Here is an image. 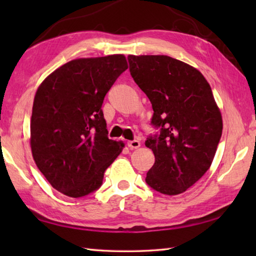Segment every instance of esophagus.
Wrapping results in <instances>:
<instances>
[{
	"label": "esophagus",
	"instance_id": "esophagus-1",
	"mask_svg": "<svg viewBox=\"0 0 256 256\" xmlns=\"http://www.w3.org/2000/svg\"><path fill=\"white\" fill-rule=\"evenodd\" d=\"M128 146L131 150H134V148H138L140 146V140H128Z\"/></svg>",
	"mask_w": 256,
	"mask_h": 256
}]
</instances>
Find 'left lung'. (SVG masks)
I'll return each mask as SVG.
<instances>
[{"instance_id": "left-lung-1", "label": "left lung", "mask_w": 256, "mask_h": 256, "mask_svg": "<svg viewBox=\"0 0 256 256\" xmlns=\"http://www.w3.org/2000/svg\"><path fill=\"white\" fill-rule=\"evenodd\" d=\"M130 72L153 106L158 136L145 145L155 162L145 180L168 196L186 192L209 170L222 134V116L198 69L165 55H128Z\"/></svg>"}]
</instances>
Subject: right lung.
Masks as SVG:
<instances>
[{
  "label": "right lung",
  "instance_id": "1",
  "mask_svg": "<svg viewBox=\"0 0 256 256\" xmlns=\"http://www.w3.org/2000/svg\"><path fill=\"white\" fill-rule=\"evenodd\" d=\"M128 68L121 54L78 58L57 68L38 86L30 118V148L52 186L72 198L94 192L121 154L122 140L108 138L102 103Z\"/></svg>",
  "mask_w": 256,
  "mask_h": 256
}]
</instances>
